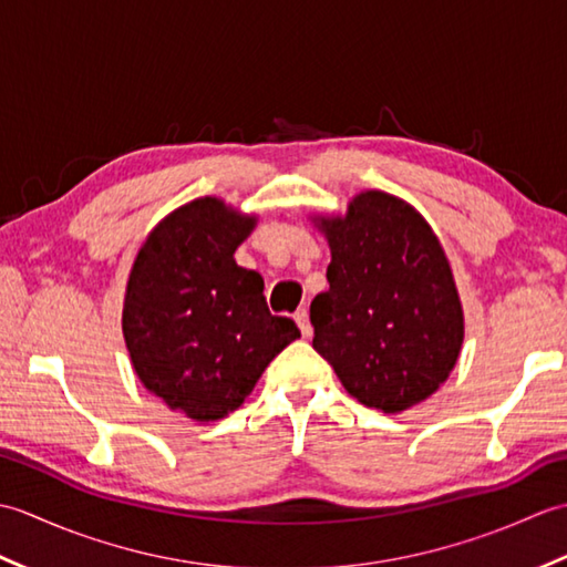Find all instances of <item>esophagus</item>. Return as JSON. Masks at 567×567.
I'll use <instances>...</instances> for the list:
<instances>
[{
	"instance_id": "obj_1",
	"label": "esophagus",
	"mask_w": 567,
	"mask_h": 567,
	"mask_svg": "<svg viewBox=\"0 0 567 567\" xmlns=\"http://www.w3.org/2000/svg\"><path fill=\"white\" fill-rule=\"evenodd\" d=\"M295 321H297V327H299V331H302L305 339H309V336H311L309 311H307V309H297V311H295Z\"/></svg>"
}]
</instances>
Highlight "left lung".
Listing matches in <instances>:
<instances>
[{
	"mask_svg": "<svg viewBox=\"0 0 567 567\" xmlns=\"http://www.w3.org/2000/svg\"><path fill=\"white\" fill-rule=\"evenodd\" d=\"M329 240V290L309 319L315 351L360 404L400 414L449 380L465 336L439 236L412 204L365 189L346 214H315Z\"/></svg>",
	"mask_w": 567,
	"mask_h": 567,
	"instance_id": "left-lung-1",
	"label": "left lung"
}]
</instances>
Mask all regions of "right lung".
Segmentation results:
<instances>
[{
    "label": "right lung",
    "mask_w": 567,
    "mask_h": 567,
    "mask_svg": "<svg viewBox=\"0 0 567 567\" xmlns=\"http://www.w3.org/2000/svg\"><path fill=\"white\" fill-rule=\"evenodd\" d=\"M256 214L199 197L153 226L128 272L122 329L151 394L192 421L224 419L246 402L270 360L299 339L272 317L262 277L234 252Z\"/></svg>",
    "instance_id": "right-lung-1"
}]
</instances>
